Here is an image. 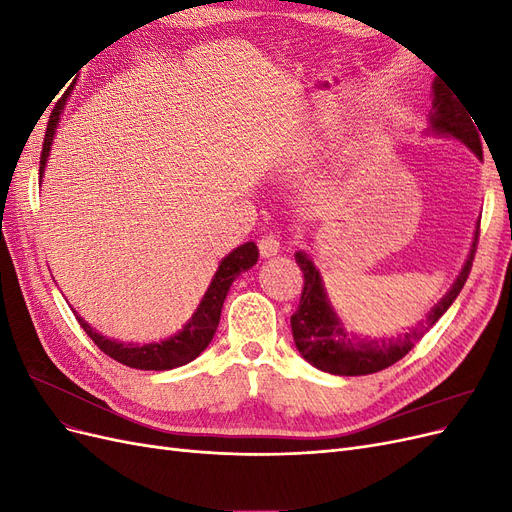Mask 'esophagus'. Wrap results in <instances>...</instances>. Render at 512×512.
I'll list each match as a JSON object with an SVG mask.
<instances>
[{
	"label": "esophagus",
	"instance_id": "34e87169",
	"mask_svg": "<svg viewBox=\"0 0 512 512\" xmlns=\"http://www.w3.org/2000/svg\"><path fill=\"white\" fill-rule=\"evenodd\" d=\"M258 250L262 258H271L280 252V237L277 235H265L258 241Z\"/></svg>",
	"mask_w": 512,
	"mask_h": 512
}]
</instances>
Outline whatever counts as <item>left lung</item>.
Segmentation results:
<instances>
[{
    "instance_id": "1",
    "label": "left lung",
    "mask_w": 512,
    "mask_h": 512,
    "mask_svg": "<svg viewBox=\"0 0 512 512\" xmlns=\"http://www.w3.org/2000/svg\"><path fill=\"white\" fill-rule=\"evenodd\" d=\"M429 121L433 132L459 138L461 143H466L476 156L483 160V147H480V138L476 132L478 126L474 128L476 121L470 119L466 106H463V102L448 89V85L438 79L433 81ZM478 230L480 222L474 232V241L466 265H463L453 288L448 290L438 301V305L431 309L425 322L410 329V333L391 339H359L356 335L346 333L342 320L337 318L327 299V292H324L322 277L314 265V260H309L305 252L294 254L297 265L303 271V292L297 312L290 316V327L294 344H297V350L303 354V359L335 376L376 374V371H382L395 365L399 359H404L418 339H421L433 324L442 318L446 309L453 305L463 284H466L476 254Z\"/></svg>"
}]
</instances>
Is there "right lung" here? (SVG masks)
Instances as JSON below:
<instances>
[{
  "mask_svg": "<svg viewBox=\"0 0 512 512\" xmlns=\"http://www.w3.org/2000/svg\"><path fill=\"white\" fill-rule=\"evenodd\" d=\"M61 106H64V102H59L55 106V111L49 117V126H46L42 153H40V179L44 173L46 158H49V151L53 145V136H55L57 123H59ZM256 260H258V247L252 241H247V243L239 245L237 250H232L220 262L218 271H215V275H213V282L207 288L205 297H203V301H200L190 322L185 324L183 331L164 339V342L145 344V346L121 344V342H115V339H106L96 329H91L89 324L76 312H74V316H76V320H79L83 331L91 337V342H94L106 356H111V359H115L117 363L134 367V369H145V371L175 369V367H181L185 363L194 361L196 356L209 346L215 331H218L222 305H224V299H226L232 282L237 280L239 273L252 269L256 265Z\"/></svg>",
  "mask_w": 512,
  "mask_h": 512,
  "instance_id": "obj_1",
  "label": "right lung"
}]
</instances>
